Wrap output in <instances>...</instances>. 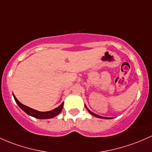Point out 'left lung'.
Segmentation results:
<instances>
[{
    "label": "left lung",
    "instance_id": "obj_1",
    "mask_svg": "<svg viewBox=\"0 0 152 152\" xmlns=\"http://www.w3.org/2000/svg\"><path fill=\"white\" fill-rule=\"evenodd\" d=\"M85 107H86V108H87V111H89V114H92V116H95V117H97V118H100V119H112V118H111V117H104V116H99V115H97V114H95V113L92 112V111H91L90 110H89V109H88V108H87V107L86 106V105H85Z\"/></svg>",
    "mask_w": 152,
    "mask_h": 152
}]
</instances>
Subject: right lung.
<instances>
[{
    "instance_id": "obj_1",
    "label": "right lung",
    "mask_w": 152,
    "mask_h": 152,
    "mask_svg": "<svg viewBox=\"0 0 152 152\" xmlns=\"http://www.w3.org/2000/svg\"><path fill=\"white\" fill-rule=\"evenodd\" d=\"M13 96H14V100H15L16 103H17V105H19L20 108L22 111H25L26 114H28L30 116H33V117L36 118V119H51V118H53L55 116H57L61 111L63 110L64 103H62V104L59 105L57 108H55V109L52 110V111H39L37 110H35L33 108H30V107L27 106V105H23L22 103H20L18 100L17 99V97H15V95L13 94Z\"/></svg>"
}]
</instances>
